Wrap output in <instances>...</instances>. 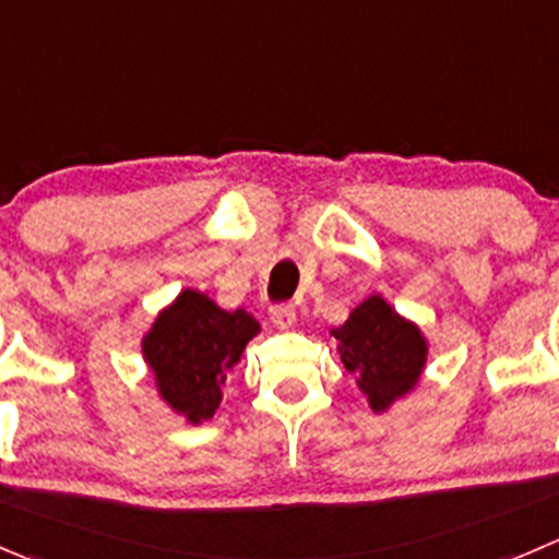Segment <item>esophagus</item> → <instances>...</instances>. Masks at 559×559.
<instances>
[{
    "instance_id": "34e87169",
    "label": "esophagus",
    "mask_w": 559,
    "mask_h": 559,
    "mask_svg": "<svg viewBox=\"0 0 559 559\" xmlns=\"http://www.w3.org/2000/svg\"><path fill=\"white\" fill-rule=\"evenodd\" d=\"M270 319H273L278 328H292V324H295V306H292V302H278V306H270Z\"/></svg>"
}]
</instances>
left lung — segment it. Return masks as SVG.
Wrapping results in <instances>:
<instances>
[{
  "label": "left lung",
  "mask_w": 559,
  "mask_h": 559,
  "mask_svg": "<svg viewBox=\"0 0 559 559\" xmlns=\"http://www.w3.org/2000/svg\"><path fill=\"white\" fill-rule=\"evenodd\" d=\"M346 371L368 395L373 412H384L415 388L426 362V341L412 322L401 319L382 297H368L333 330Z\"/></svg>",
  "instance_id": "1"
}]
</instances>
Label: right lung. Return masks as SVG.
<instances>
[{
	"label": "right lung",
	"instance_id": "right-lung-1",
	"mask_svg": "<svg viewBox=\"0 0 559 559\" xmlns=\"http://www.w3.org/2000/svg\"><path fill=\"white\" fill-rule=\"evenodd\" d=\"M257 333L259 322L242 308L224 311L202 292H182L144 338V355L166 404L191 424L213 417L226 373Z\"/></svg>",
	"mask_w": 559,
	"mask_h": 559
}]
</instances>
